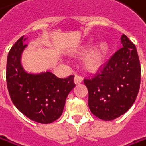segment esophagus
I'll return each instance as SVG.
<instances>
[{"instance_id":"34e87169","label":"esophagus","mask_w":146,"mask_h":146,"mask_svg":"<svg viewBox=\"0 0 146 146\" xmlns=\"http://www.w3.org/2000/svg\"><path fill=\"white\" fill-rule=\"evenodd\" d=\"M83 80H84L83 76H80V75H76L75 77H74V82H75V84H80V83H82Z\"/></svg>"}]
</instances>
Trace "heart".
<instances>
[{
    "label": "heart",
    "instance_id": "1",
    "mask_svg": "<svg viewBox=\"0 0 146 146\" xmlns=\"http://www.w3.org/2000/svg\"><path fill=\"white\" fill-rule=\"evenodd\" d=\"M107 51L108 46L105 43H102L97 48H95L86 58V65L88 68L91 70L98 69L103 63Z\"/></svg>",
    "mask_w": 146,
    "mask_h": 146
}]
</instances>
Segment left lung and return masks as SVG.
<instances>
[{"mask_svg": "<svg viewBox=\"0 0 146 146\" xmlns=\"http://www.w3.org/2000/svg\"><path fill=\"white\" fill-rule=\"evenodd\" d=\"M122 45L90 78L84 82L93 115L104 121L125 114L134 104L140 87L141 67L135 45L122 35Z\"/></svg>", "mask_w": 146, "mask_h": 146, "instance_id": "left-lung-1", "label": "left lung"}]
</instances>
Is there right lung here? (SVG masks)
Wrapping results in <instances>:
<instances>
[{
  "label": "right lung",
  "instance_id": "1",
  "mask_svg": "<svg viewBox=\"0 0 146 146\" xmlns=\"http://www.w3.org/2000/svg\"><path fill=\"white\" fill-rule=\"evenodd\" d=\"M23 37L13 45L7 59L6 79L10 98L17 110L30 120L53 123L61 117L68 94L76 85L74 75L59 78L50 71L26 72L20 60L26 47Z\"/></svg>",
  "mask_w": 146,
  "mask_h": 146
}]
</instances>
